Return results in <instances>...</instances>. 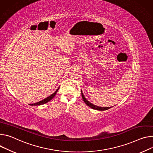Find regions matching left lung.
Instances as JSON below:
<instances>
[{
    "label": "left lung",
    "mask_w": 153,
    "mask_h": 153,
    "mask_svg": "<svg viewBox=\"0 0 153 153\" xmlns=\"http://www.w3.org/2000/svg\"><path fill=\"white\" fill-rule=\"evenodd\" d=\"M81 93H82V99L83 100H84V102L90 107H91V108H93L94 110H100V111H102V110H108L110 108H112V107H99V106H97L93 104H92L91 102H90V101H88L86 98L84 96V94H83L82 93V91L81 90Z\"/></svg>",
    "instance_id": "obj_1"
}]
</instances>
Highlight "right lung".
<instances>
[{
    "label": "right lung",
    "mask_w": 153,
    "mask_h": 153,
    "mask_svg": "<svg viewBox=\"0 0 153 153\" xmlns=\"http://www.w3.org/2000/svg\"><path fill=\"white\" fill-rule=\"evenodd\" d=\"M59 89V87L56 90V91H55L53 93H52L51 95H50V96H49L48 97H47L46 98L44 99L43 100L41 101H39V102H38L34 103V104H29V105H42V104H46V103L49 102L51 100H52V99L53 98V97L55 96V94H56V93H57Z\"/></svg>",
    "instance_id": "obj_1"
}]
</instances>
